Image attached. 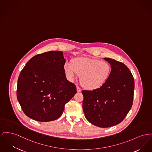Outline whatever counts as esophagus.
<instances>
[{"label": "esophagus", "mask_w": 152, "mask_h": 152, "mask_svg": "<svg viewBox=\"0 0 152 152\" xmlns=\"http://www.w3.org/2000/svg\"><path fill=\"white\" fill-rule=\"evenodd\" d=\"M77 92H81V89L78 86H77Z\"/></svg>", "instance_id": "1"}]
</instances>
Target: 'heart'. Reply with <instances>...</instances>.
<instances>
[{"instance_id":"b5f03b06","label":"heart","mask_w":152,"mask_h":152,"mask_svg":"<svg viewBox=\"0 0 152 152\" xmlns=\"http://www.w3.org/2000/svg\"><path fill=\"white\" fill-rule=\"evenodd\" d=\"M64 71L69 80L73 81L80 75L82 86L89 90L100 88L108 80L111 66L105 61L88 57H78L66 62Z\"/></svg>"}]
</instances>
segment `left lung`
Listing matches in <instances>:
<instances>
[{
  "label": "left lung",
  "instance_id": "obj_1",
  "mask_svg": "<svg viewBox=\"0 0 152 152\" xmlns=\"http://www.w3.org/2000/svg\"><path fill=\"white\" fill-rule=\"evenodd\" d=\"M111 65V73L100 88L82 91V108L91 123L102 128L110 127L123 121L133 102L134 80L129 68L123 63L105 58Z\"/></svg>",
  "mask_w": 152,
  "mask_h": 152
}]
</instances>
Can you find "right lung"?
Returning <instances> with one entry per match:
<instances>
[{
    "mask_svg": "<svg viewBox=\"0 0 152 152\" xmlns=\"http://www.w3.org/2000/svg\"><path fill=\"white\" fill-rule=\"evenodd\" d=\"M61 51H52L31 58L20 72L17 96L24 113L36 121L58 119L65 104L77 93L66 79Z\"/></svg>",
    "mask_w": 152,
    "mask_h": 152,
    "instance_id": "1",
    "label": "right lung"
}]
</instances>
